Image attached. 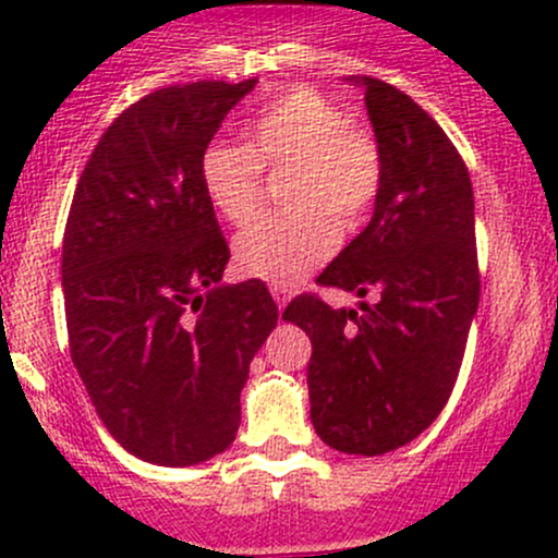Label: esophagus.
Returning a JSON list of instances; mask_svg holds the SVG:
<instances>
[{"label": "esophagus", "mask_w": 558, "mask_h": 558, "mask_svg": "<svg viewBox=\"0 0 558 558\" xmlns=\"http://www.w3.org/2000/svg\"><path fill=\"white\" fill-rule=\"evenodd\" d=\"M269 291H272V296H275V302H278V307H283L286 302L291 300V289H289V286H272V289H269Z\"/></svg>", "instance_id": "obj_1"}]
</instances>
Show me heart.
<instances>
[{
  "label": "heart",
  "instance_id": "1",
  "mask_svg": "<svg viewBox=\"0 0 558 558\" xmlns=\"http://www.w3.org/2000/svg\"><path fill=\"white\" fill-rule=\"evenodd\" d=\"M264 170L286 172L289 210L264 216L234 238L247 278L291 286L335 253L337 232L364 227L384 189V154L364 126L326 94L294 86L256 112L245 145L210 140L199 156V185L223 221H251L262 205Z\"/></svg>",
  "mask_w": 558,
  "mask_h": 558
}]
</instances>
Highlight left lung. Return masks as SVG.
<instances>
[{
    "label": "left lung",
    "instance_id": "left-lung-1",
    "mask_svg": "<svg viewBox=\"0 0 558 558\" xmlns=\"http://www.w3.org/2000/svg\"><path fill=\"white\" fill-rule=\"evenodd\" d=\"M353 83L364 86L384 154V189L367 229L315 283L373 302L331 311L318 294H300L283 320L313 342L307 388L320 440L380 456L415 440L446 408L481 300V269L470 172L456 145L399 88L378 77Z\"/></svg>",
    "mask_w": 558,
    "mask_h": 558
}]
</instances>
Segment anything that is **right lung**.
I'll return each instance as SVG.
<instances>
[{
  "instance_id": "right-lung-1",
  "label": "right lung",
  "mask_w": 558,
  "mask_h": 558,
  "mask_svg": "<svg viewBox=\"0 0 558 558\" xmlns=\"http://www.w3.org/2000/svg\"><path fill=\"white\" fill-rule=\"evenodd\" d=\"M148 94L99 137L61 251L70 356L116 442L189 466L234 442L251 359L278 324L262 280L221 286L229 245L199 185L202 148L251 88Z\"/></svg>"
}]
</instances>
